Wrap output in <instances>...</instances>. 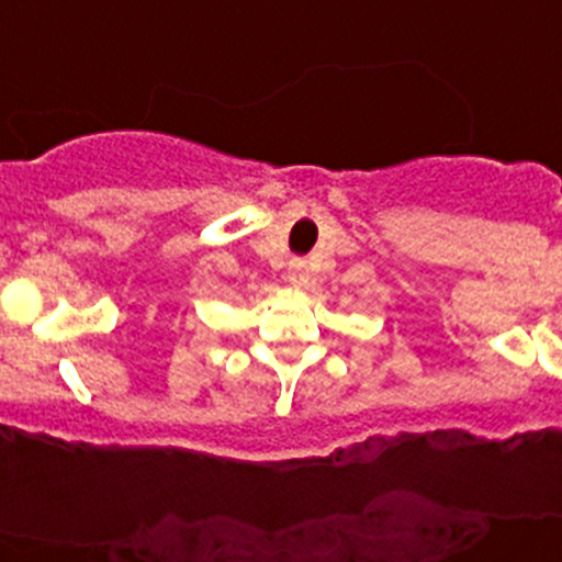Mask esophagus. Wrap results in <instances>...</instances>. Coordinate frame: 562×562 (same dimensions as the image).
<instances>
[{"mask_svg": "<svg viewBox=\"0 0 562 562\" xmlns=\"http://www.w3.org/2000/svg\"><path fill=\"white\" fill-rule=\"evenodd\" d=\"M288 280L293 282V285H304L306 282V263L304 261H291V269H288Z\"/></svg>", "mask_w": 562, "mask_h": 562, "instance_id": "34e87169", "label": "esophagus"}]
</instances>
